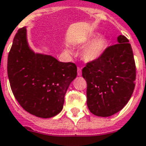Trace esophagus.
Masks as SVG:
<instances>
[{
	"mask_svg": "<svg viewBox=\"0 0 146 146\" xmlns=\"http://www.w3.org/2000/svg\"><path fill=\"white\" fill-rule=\"evenodd\" d=\"M78 75L81 76V69L80 68H78Z\"/></svg>",
	"mask_w": 146,
	"mask_h": 146,
	"instance_id": "34e87169",
	"label": "esophagus"
}]
</instances>
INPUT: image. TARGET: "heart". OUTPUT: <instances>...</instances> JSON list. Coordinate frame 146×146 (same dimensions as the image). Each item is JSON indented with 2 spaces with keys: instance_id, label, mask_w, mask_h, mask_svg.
<instances>
[{
  "instance_id": "1",
  "label": "heart",
  "mask_w": 146,
  "mask_h": 146,
  "mask_svg": "<svg viewBox=\"0 0 146 146\" xmlns=\"http://www.w3.org/2000/svg\"><path fill=\"white\" fill-rule=\"evenodd\" d=\"M98 34L89 38L84 42V46H86L82 51L81 57L86 62H94L100 59L107 51L108 47V40L104 36L98 37ZM71 53V51L67 50Z\"/></svg>"
}]
</instances>
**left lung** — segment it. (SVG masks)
<instances>
[{
  "mask_svg": "<svg viewBox=\"0 0 146 146\" xmlns=\"http://www.w3.org/2000/svg\"><path fill=\"white\" fill-rule=\"evenodd\" d=\"M87 81V105L98 116H110L128 103L135 88V65L129 40L117 37L100 59L82 69Z\"/></svg>",
  "mask_w": 146,
  "mask_h": 146,
  "instance_id": "obj_1",
  "label": "left lung"
}]
</instances>
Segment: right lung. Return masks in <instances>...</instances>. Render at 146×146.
Listing matches in <instances>:
<instances>
[{
	"instance_id": "1",
	"label": "right lung",
	"mask_w": 146,
	"mask_h": 146,
	"mask_svg": "<svg viewBox=\"0 0 146 146\" xmlns=\"http://www.w3.org/2000/svg\"><path fill=\"white\" fill-rule=\"evenodd\" d=\"M7 74L20 106L34 116L50 118L62 111L65 93L77 76V66L34 52L27 40V27H23L9 52Z\"/></svg>"
}]
</instances>
